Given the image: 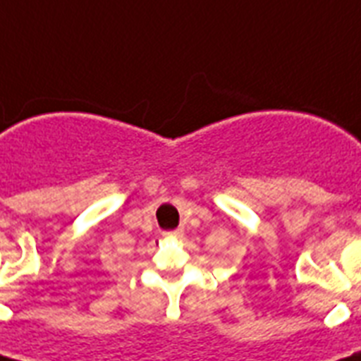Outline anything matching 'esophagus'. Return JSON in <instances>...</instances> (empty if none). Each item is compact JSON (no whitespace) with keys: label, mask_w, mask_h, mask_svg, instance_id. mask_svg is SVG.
Segmentation results:
<instances>
[{"label":"esophagus","mask_w":361,"mask_h":361,"mask_svg":"<svg viewBox=\"0 0 361 361\" xmlns=\"http://www.w3.org/2000/svg\"><path fill=\"white\" fill-rule=\"evenodd\" d=\"M180 228H177V231H171V232H164V236H180Z\"/></svg>","instance_id":"obj_1"}]
</instances>
